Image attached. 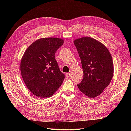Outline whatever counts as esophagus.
Here are the masks:
<instances>
[{"mask_svg":"<svg viewBox=\"0 0 131 131\" xmlns=\"http://www.w3.org/2000/svg\"><path fill=\"white\" fill-rule=\"evenodd\" d=\"M66 77H67V78H69V77L71 76V73H67L66 74Z\"/></svg>","mask_w":131,"mask_h":131,"instance_id":"1","label":"esophagus"}]
</instances>
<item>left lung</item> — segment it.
Returning <instances> with one entry per match:
<instances>
[{"mask_svg": "<svg viewBox=\"0 0 131 131\" xmlns=\"http://www.w3.org/2000/svg\"><path fill=\"white\" fill-rule=\"evenodd\" d=\"M74 44L79 52L84 77L77 86L89 97L100 95L110 84L113 76L112 57L105 45L91 37L76 39Z\"/></svg>", "mask_w": 131, "mask_h": 131, "instance_id": "left-lung-1", "label": "left lung"}]
</instances>
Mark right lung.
I'll return each instance as SVG.
<instances>
[{
  "instance_id": "1",
  "label": "right lung",
  "mask_w": 131,
  "mask_h": 131,
  "mask_svg": "<svg viewBox=\"0 0 131 131\" xmlns=\"http://www.w3.org/2000/svg\"><path fill=\"white\" fill-rule=\"evenodd\" d=\"M63 42L56 37L41 38L29 46L24 53L20 64L21 75L35 96L51 97L62 84L65 76L59 70L55 54Z\"/></svg>"
}]
</instances>
